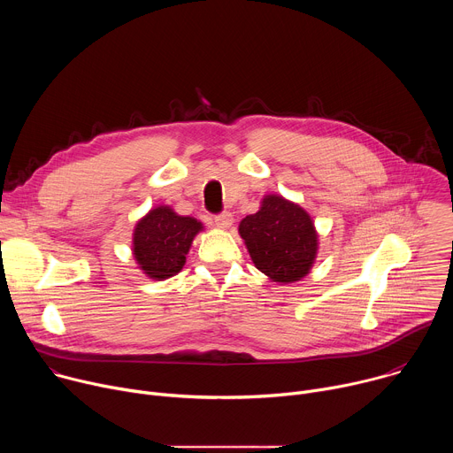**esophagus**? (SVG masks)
<instances>
[{
  "mask_svg": "<svg viewBox=\"0 0 453 453\" xmlns=\"http://www.w3.org/2000/svg\"><path fill=\"white\" fill-rule=\"evenodd\" d=\"M215 224H217V227L219 229H227V227H231V224H233V215L231 213H220V215H217L215 217Z\"/></svg>",
  "mask_w": 453,
  "mask_h": 453,
  "instance_id": "esophagus-1",
  "label": "esophagus"
}]
</instances>
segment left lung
Instances as JSON below:
<instances>
[{
  "instance_id": "left-lung-1",
  "label": "left lung",
  "mask_w": 453,
  "mask_h": 453,
  "mask_svg": "<svg viewBox=\"0 0 453 453\" xmlns=\"http://www.w3.org/2000/svg\"><path fill=\"white\" fill-rule=\"evenodd\" d=\"M238 233L254 267L276 283L299 281L313 267L319 249L313 220L276 193L265 196L260 210L240 222Z\"/></svg>"
}]
</instances>
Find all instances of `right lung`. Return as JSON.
<instances>
[{"label":"right lung","instance_id":"right-lung-1","mask_svg":"<svg viewBox=\"0 0 453 453\" xmlns=\"http://www.w3.org/2000/svg\"><path fill=\"white\" fill-rule=\"evenodd\" d=\"M203 222L175 213L170 206H156L136 222L133 256L138 269L150 280L163 281L182 271L186 254Z\"/></svg>","mask_w":453,"mask_h":453}]
</instances>
